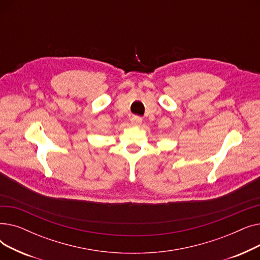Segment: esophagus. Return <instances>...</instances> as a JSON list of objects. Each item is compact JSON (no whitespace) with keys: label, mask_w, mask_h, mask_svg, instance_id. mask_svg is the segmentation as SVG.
<instances>
[{"label":"esophagus","mask_w":260,"mask_h":260,"mask_svg":"<svg viewBox=\"0 0 260 260\" xmlns=\"http://www.w3.org/2000/svg\"><path fill=\"white\" fill-rule=\"evenodd\" d=\"M131 121H132V124H133L134 126H138V125H140V124H141L142 118H141V117H139V116H133Z\"/></svg>","instance_id":"1"}]
</instances>
